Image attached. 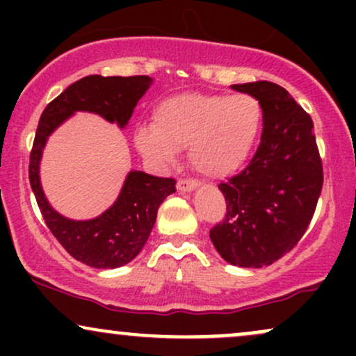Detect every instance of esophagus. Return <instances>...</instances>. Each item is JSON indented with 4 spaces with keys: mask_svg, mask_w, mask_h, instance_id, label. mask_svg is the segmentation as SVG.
Listing matches in <instances>:
<instances>
[{
    "mask_svg": "<svg viewBox=\"0 0 356 356\" xmlns=\"http://www.w3.org/2000/svg\"><path fill=\"white\" fill-rule=\"evenodd\" d=\"M199 186V182L195 179H179L177 181V189L181 192H191Z\"/></svg>",
    "mask_w": 356,
    "mask_h": 356,
    "instance_id": "34e87169",
    "label": "esophagus"
}]
</instances>
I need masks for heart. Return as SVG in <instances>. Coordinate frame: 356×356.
Instances as JSON below:
<instances>
[{
	"instance_id": "obj_1",
	"label": "heart",
	"mask_w": 356,
	"mask_h": 356,
	"mask_svg": "<svg viewBox=\"0 0 356 356\" xmlns=\"http://www.w3.org/2000/svg\"><path fill=\"white\" fill-rule=\"evenodd\" d=\"M264 127V108L249 93H182L154 108L152 124L137 127V150L155 167L177 162L189 149L197 172L231 177L248 164Z\"/></svg>"
}]
</instances>
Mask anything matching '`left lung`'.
<instances>
[{
	"label": "left lung",
	"mask_w": 356,
	"mask_h": 356,
	"mask_svg": "<svg viewBox=\"0 0 356 356\" xmlns=\"http://www.w3.org/2000/svg\"><path fill=\"white\" fill-rule=\"evenodd\" d=\"M264 108L261 144L246 169L219 184L227 212L209 236L227 263L263 268L303 238L323 187L313 120L273 81L232 85Z\"/></svg>",
	"instance_id": "left-lung-1"
}]
</instances>
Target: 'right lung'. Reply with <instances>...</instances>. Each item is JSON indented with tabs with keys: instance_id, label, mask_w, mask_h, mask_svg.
<instances>
[{
	"instance_id": "add662e5",
	"label": "right lung",
	"mask_w": 356,
	"mask_h": 356,
	"mask_svg": "<svg viewBox=\"0 0 356 356\" xmlns=\"http://www.w3.org/2000/svg\"><path fill=\"white\" fill-rule=\"evenodd\" d=\"M150 85L152 79L147 75H88L61 92L40 117L28 169L31 189L51 234L68 254L87 266L113 269L130 263L149 239L159 206L175 192V181L130 170L117 201L104 214L88 220L67 219L48 204L40 184L43 147L53 130L75 112L99 113L124 129Z\"/></svg>"
}]
</instances>
